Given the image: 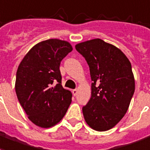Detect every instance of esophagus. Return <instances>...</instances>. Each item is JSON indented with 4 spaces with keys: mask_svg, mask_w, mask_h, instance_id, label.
Instances as JSON below:
<instances>
[{
    "mask_svg": "<svg viewBox=\"0 0 150 150\" xmlns=\"http://www.w3.org/2000/svg\"><path fill=\"white\" fill-rule=\"evenodd\" d=\"M77 93H78V91H77L76 89L73 90V91H72V94H73V95H74V96L77 95Z\"/></svg>",
    "mask_w": 150,
    "mask_h": 150,
    "instance_id": "1",
    "label": "esophagus"
}]
</instances>
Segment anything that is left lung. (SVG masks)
I'll return each instance as SVG.
<instances>
[{
    "mask_svg": "<svg viewBox=\"0 0 150 150\" xmlns=\"http://www.w3.org/2000/svg\"><path fill=\"white\" fill-rule=\"evenodd\" d=\"M90 67L91 98L83 107L87 125L106 131L126 115L135 90L131 64L119 48L101 39L75 45Z\"/></svg>",
    "mask_w": 150,
    "mask_h": 150,
    "instance_id": "1",
    "label": "left lung"
}]
</instances>
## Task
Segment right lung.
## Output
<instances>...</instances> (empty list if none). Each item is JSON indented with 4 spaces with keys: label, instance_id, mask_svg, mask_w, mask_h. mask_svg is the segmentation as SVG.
<instances>
[{
    "label": "right lung",
    "instance_id": "1",
    "mask_svg": "<svg viewBox=\"0 0 150 150\" xmlns=\"http://www.w3.org/2000/svg\"><path fill=\"white\" fill-rule=\"evenodd\" d=\"M72 49L67 41H42L29 50L18 67L16 96L29 120L41 128L59 122L71 103V92L61 84L59 65Z\"/></svg>",
    "mask_w": 150,
    "mask_h": 150
}]
</instances>
